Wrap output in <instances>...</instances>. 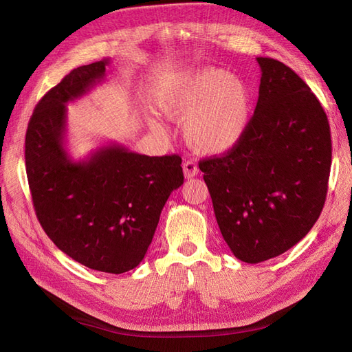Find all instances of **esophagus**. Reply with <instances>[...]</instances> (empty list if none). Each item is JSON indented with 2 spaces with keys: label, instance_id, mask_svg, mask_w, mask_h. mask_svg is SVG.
<instances>
[{
  "label": "esophagus",
  "instance_id": "1",
  "mask_svg": "<svg viewBox=\"0 0 352 352\" xmlns=\"http://www.w3.org/2000/svg\"><path fill=\"white\" fill-rule=\"evenodd\" d=\"M198 166L194 163V162H185L184 163V175L186 179H190V177H195L198 175Z\"/></svg>",
  "mask_w": 352,
  "mask_h": 352
}]
</instances>
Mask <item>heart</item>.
<instances>
[{
	"instance_id": "b5f03b06",
	"label": "heart",
	"mask_w": 352,
	"mask_h": 352,
	"mask_svg": "<svg viewBox=\"0 0 352 352\" xmlns=\"http://www.w3.org/2000/svg\"><path fill=\"white\" fill-rule=\"evenodd\" d=\"M168 119L182 120L184 136L201 154H223L235 148L248 129L252 113L250 85L238 74L204 67L177 79L160 100ZM155 129L160 124L153 122Z\"/></svg>"
}]
</instances>
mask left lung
<instances>
[{
    "instance_id": "obj_1",
    "label": "left lung",
    "mask_w": 352,
    "mask_h": 352,
    "mask_svg": "<svg viewBox=\"0 0 352 352\" xmlns=\"http://www.w3.org/2000/svg\"><path fill=\"white\" fill-rule=\"evenodd\" d=\"M257 61L258 101L247 132L226 154L199 162L223 239L251 264L278 257L310 232L332 163L320 101L283 63Z\"/></svg>"
}]
</instances>
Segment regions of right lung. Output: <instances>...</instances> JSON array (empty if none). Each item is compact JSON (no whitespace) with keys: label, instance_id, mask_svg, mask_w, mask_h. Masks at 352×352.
Segmentation results:
<instances>
[{"label":"right lung","instance_id":"right-lung-1","mask_svg":"<svg viewBox=\"0 0 352 352\" xmlns=\"http://www.w3.org/2000/svg\"><path fill=\"white\" fill-rule=\"evenodd\" d=\"M110 58L73 69L36 104L25 141L26 175L48 238L92 270L120 274L140 264L172 190L179 155L150 157L110 144L80 162L65 148L67 107L105 76Z\"/></svg>","mask_w":352,"mask_h":352}]
</instances>
